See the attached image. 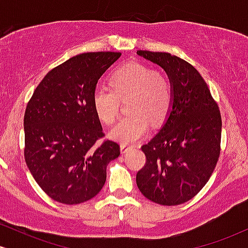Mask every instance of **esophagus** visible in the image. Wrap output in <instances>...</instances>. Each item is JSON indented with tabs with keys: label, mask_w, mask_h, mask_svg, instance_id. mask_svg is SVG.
<instances>
[{
	"label": "esophagus",
	"mask_w": 248,
	"mask_h": 248,
	"mask_svg": "<svg viewBox=\"0 0 248 248\" xmlns=\"http://www.w3.org/2000/svg\"><path fill=\"white\" fill-rule=\"evenodd\" d=\"M120 148H121V153L122 154H124V153H127L128 150H130L133 148V146H128V144H124V143H122L121 146H120Z\"/></svg>",
	"instance_id": "esophagus-1"
}]
</instances>
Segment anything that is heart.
<instances>
[{
	"label": "heart",
	"instance_id": "obj_1",
	"mask_svg": "<svg viewBox=\"0 0 248 248\" xmlns=\"http://www.w3.org/2000/svg\"><path fill=\"white\" fill-rule=\"evenodd\" d=\"M110 85L94 88L92 105L99 120L112 124L119 115L120 100L129 99V115L110 129L113 140L133 143L147 133L149 122L160 124L169 114L173 101L171 81L152 67L136 62L121 65L110 76Z\"/></svg>",
	"mask_w": 248,
	"mask_h": 248
}]
</instances>
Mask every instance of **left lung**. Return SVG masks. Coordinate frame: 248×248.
I'll return each instance as SVG.
<instances>
[{"label": "left lung", "instance_id": "left-lung-1", "mask_svg": "<svg viewBox=\"0 0 248 248\" xmlns=\"http://www.w3.org/2000/svg\"><path fill=\"white\" fill-rule=\"evenodd\" d=\"M138 55L166 71L173 101L160 132L141 147L147 161L136 173V184L154 203L179 205L195 197L215 170L220 155V110L191 64L167 52L139 50Z\"/></svg>", "mask_w": 248, "mask_h": 248}]
</instances>
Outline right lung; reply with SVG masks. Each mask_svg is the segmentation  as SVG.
I'll use <instances>...</instances> for the list:
<instances>
[{
  "instance_id": "add662e5",
  "label": "right lung",
  "mask_w": 248,
  "mask_h": 248,
  "mask_svg": "<svg viewBox=\"0 0 248 248\" xmlns=\"http://www.w3.org/2000/svg\"><path fill=\"white\" fill-rule=\"evenodd\" d=\"M120 52L75 56L47 72L24 114V158L42 190L59 203L90 201L106 182V168L120 146L104 140L92 105L100 77Z\"/></svg>"
}]
</instances>
